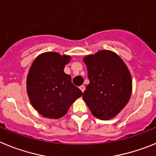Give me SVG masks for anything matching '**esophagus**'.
<instances>
[{"mask_svg":"<svg viewBox=\"0 0 156 156\" xmlns=\"http://www.w3.org/2000/svg\"><path fill=\"white\" fill-rule=\"evenodd\" d=\"M80 90H82L83 93V92H84V90H85V87L84 86H80Z\"/></svg>","mask_w":156,"mask_h":156,"instance_id":"1","label":"esophagus"}]
</instances>
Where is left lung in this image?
<instances>
[{"label":"left lung","instance_id":"1","mask_svg":"<svg viewBox=\"0 0 156 156\" xmlns=\"http://www.w3.org/2000/svg\"><path fill=\"white\" fill-rule=\"evenodd\" d=\"M89 84L83 99L98 119L108 120L126 105L132 92L127 66L117 54L101 50L83 58Z\"/></svg>","mask_w":156,"mask_h":156}]
</instances>
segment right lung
I'll return each instance as SVG.
<instances>
[{
	"label": "right lung",
	"mask_w": 156,
	"mask_h": 156,
	"mask_svg": "<svg viewBox=\"0 0 156 156\" xmlns=\"http://www.w3.org/2000/svg\"><path fill=\"white\" fill-rule=\"evenodd\" d=\"M70 56L57 52H45L32 64L27 80L30 103L43 116L59 119L66 115L82 91L72 83L71 76L64 73Z\"/></svg>",
	"instance_id": "add662e5"
}]
</instances>
